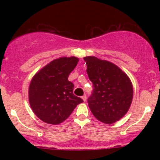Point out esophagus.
<instances>
[{
    "label": "esophagus",
    "mask_w": 160,
    "mask_h": 160,
    "mask_svg": "<svg viewBox=\"0 0 160 160\" xmlns=\"http://www.w3.org/2000/svg\"><path fill=\"white\" fill-rule=\"evenodd\" d=\"M82 100H83V102H86V95H82Z\"/></svg>",
    "instance_id": "1"
}]
</instances>
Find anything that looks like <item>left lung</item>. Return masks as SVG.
<instances>
[{
  "label": "left lung",
  "mask_w": 160,
  "mask_h": 160,
  "mask_svg": "<svg viewBox=\"0 0 160 160\" xmlns=\"http://www.w3.org/2000/svg\"><path fill=\"white\" fill-rule=\"evenodd\" d=\"M84 60L93 84L92 93L88 98L92 113L104 123L120 120L132 102L133 87L129 78L112 62L95 56L84 57Z\"/></svg>",
  "instance_id": "8db88e82"
}]
</instances>
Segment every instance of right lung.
Wrapping results in <instances>:
<instances>
[{
    "label": "right lung",
    "instance_id": "obj_1",
    "mask_svg": "<svg viewBox=\"0 0 160 160\" xmlns=\"http://www.w3.org/2000/svg\"><path fill=\"white\" fill-rule=\"evenodd\" d=\"M79 58L61 57L52 60L33 77L28 98L33 112L49 124L58 125L71 115L82 98L73 94L74 85L68 76Z\"/></svg>",
    "mask_w": 160,
    "mask_h": 160
}]
</instances>
